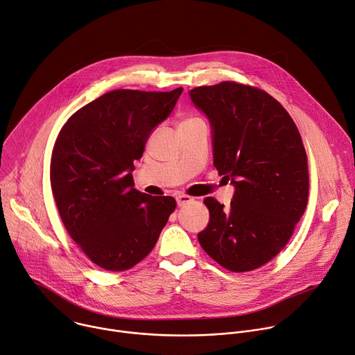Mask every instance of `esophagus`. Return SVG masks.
I'll return each mask as SVG.
<instances>
[{
    "mask_svg": "<svg viewBox=\"0 0 355 355\" xmlns=\"http://www.w3.org/2000/svg\"><path fill=\"white\" fill-rule=\"evenodd\" d=\"M192 200H193V198H191V196H188V195H178V196H177V205H178V207H184V205L191 204Z\"/></svg>",
    "mask_w": 355,
    "mask_h": 355,
    "instance_id": "esophagus-1",
    "label": "esophagus"
}]
</instances>
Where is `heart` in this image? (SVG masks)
Masks as SVG:
<instances>
[{
  "mask_svg": "<svg viewBox=\"0 0 355 355\" xmlns=\"http://www.w3.org/2000/svg\"><path fill=\"white\" fill-rule=\"evenodd\" d=\"M199 123H205L204 119L199 118V116H193V115H189V116H185L181 119L180 122V129L181 128H187V126H192V125H199Z\"/></svg>",
  "mask_w": 355,
  "mask_h": 355,
  "instance_id": "1",
  "label": "heart"
}]
</instances>
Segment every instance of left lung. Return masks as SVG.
I'll return each mask as SVG.
<instances>
[{
  "label": "left lung",
  "mask_w": 355,
  "mask_h": 355,
  "mask_svg": "<svg viewBox=\"0 0 355 355\" xmlns=\"http://www.w3.org/2000/svg\"><path fill=\"white\" fill-rule=\"evenodd\" d=\"M192 103L214 128V164L236 187L230 207L204 199L209 223L198 234L208 256L233 272L272 260L305 214L308 156L286 110L264 89L222 81L196 87Z\"/></svg>",
  "instance_id": "1"
}]
</instances>
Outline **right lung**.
I'll return each mask as SVG.
<instances>
[{
	"label": "right lung",
	"instance_id": "add662e5",
	"mask_svg": "<svg viewBox=\"0 0 355 355\" xmlns=\"http://www.w3.org/2000/svg\"><path fill=\"white\" fill-rule=\"evenodd\" d=\"M182 88L114 89L74 112L50 159L62 222L84 254L107 271H126L156 245L177 202L133 188V162Z\"/></svg>",
	"mask_w": 355,
	"mask_h": 355
}]
</instances>
